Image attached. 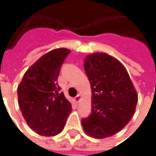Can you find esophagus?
I'll list each match as a JSON object with an SVG mask.
<instances>
[{
	"instance_id": "1",
	"label": "esophagus",
	"mask_w": 156,
	"mask_h": 156,
	"mask_svg": "<svg viewBox=\"0 0 156 156\" xmlns=\"http://www.w3.org/2000/svg\"><path fill=\"white\" fill-rule=\"evenodd\" d=\"M74 100H75V101H76L77 103H78V102L80 101V100H81V95H78V96L74 98Z\"/></svg>"
}]
</instances>
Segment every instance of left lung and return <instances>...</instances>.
Wrapping results in <instances>:
<instances>
[{
	"mask_svg": "<svg viewBox=\"0 0 156 156\" xmlns=\"http://www.w3.org/2000/svg\"><path fill=\"white\" fill-rule=\"evenodd\" d=\"M84 71L92 92L91 114L83 119L87 135L102 139L121 131L135 113L138 100L126 67L105 53L84 59Z\"/></svg>",
	"mask_w": 156,
	"mask_h": 156,
	"instance_id": "8db88e82",
	"label": "left lung"
}]
</instances>
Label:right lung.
Listing matches in <instances>:
<instances>
[{"mask_svg":"<svg viewBox=\"0 0 156 156\" xmlns=\"http://www.w3.org/2000/svg\"><path fill=\"white\" fill-rule=\"evenodd\" d=\"M71 50L60 48L48 52L25 72L18 86V100L25 121L41 136L63 131L72 105L57 83L60 66Z\"/></svg>","mask_w":156,"mask_h":156,"instance_id":"obj_1","label":"right lung"}]
</instances>
